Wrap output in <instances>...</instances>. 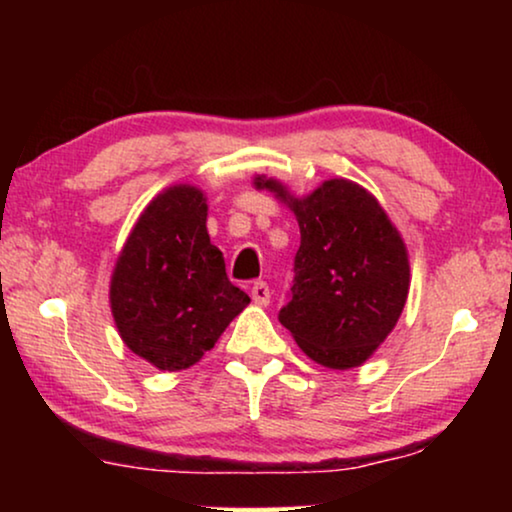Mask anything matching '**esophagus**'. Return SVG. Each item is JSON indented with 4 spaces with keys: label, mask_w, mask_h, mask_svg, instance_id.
<instances>
[{
    "label": "esophagus",
    "mask_w": 512,
    "mask_h": 512,
    "mask_svg": "<svg viewBox=\"0 0 512 512\" xmlns=\"http://www.w3.org/2000/svg\"><path fill=\"white\" fill-rule=\"evenodd\" d=\"M251 300L261 307L268 305L270 303V286L265 282H256L254 286H251Z\"/></svg>",
    "instance_id": "34e87169"
}]
</instances>
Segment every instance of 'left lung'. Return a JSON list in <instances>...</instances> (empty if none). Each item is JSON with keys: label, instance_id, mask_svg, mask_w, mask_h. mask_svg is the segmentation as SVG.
Returning <instances> with one entry per match:
<instances>
[{"label": "left lung", "instance_id": "left-lung-1", "mask_svg": "<svg viewBox=\"0 0 512 512\" xmlns=\"http://www.w3.org/2000/svg\"><path fill=\"white\" fill-rule=\"evenodd\" d=\"M254 186L284 202L300 226L282 326L319 366L349 370L366 363L408 300L410 261L398 228L356 181L326 179L300 198L265 174H256Z\"/></svg>", "mask_w": 512, "mask_h": 512}]
</instances>
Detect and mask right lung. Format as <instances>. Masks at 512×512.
<instances>
[{"mask_svg":"<svg viewBox=\"0 0 512 512\" xmlns=\"http://www.w3.org/2000/svg\"><path fill=\"white\" fill-rule=\"evenodd\" d=\"M109 305L125 347L167 373L195 366L249 305L209 242L198 186L174 184L144 207L111 272Z\"/></svg>","mask_w":512,"mask_h":512,"instance_id":"obj_1","label":"right lung"}]
</instances>
